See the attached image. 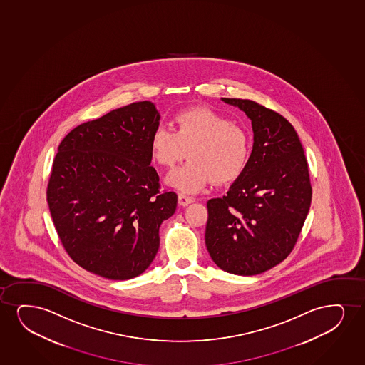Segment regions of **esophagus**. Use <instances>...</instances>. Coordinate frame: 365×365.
I'll list each match as a JSON object with an SVG mask.
<instances>
[{
	"label": "esophagus",
	"mask_w": 365,
	"mask_h": 365,
	"mask_svg": "<svg viewBox=\"0 0 365 365\" xmlns=\"http://www.w3.org/2000/svg\"><path fill=\"white\" fill-rule=\"evenodd\" d=\"M178 201H179V205H180V206H184L185 207V206H187V205L192 202L194 200L189 197V196H185V195L180 194L178 196Z\"/></svg>",
	"instance_id": "34e87169"
}]
</instances>
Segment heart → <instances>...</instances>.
<instances>
[{"label": "heart", "mask_w": 365, "mask_h": 365, "mask_svg": "<svg viewBox=\"0 0 365 365\" xmlns=\"http://www.w3.org/2000/svg\"><path fill=\"white\" fill-rule=\"evenodd\" d=\"M190 162L166 178V184L184 194H196L210 181L226 184L245 170L250 153L248 133L228 117L207 108L181 112L175 132L158 125L150 138L153 160L173 168L186 157Z\"/></svg>", "instance_id": "heart-1"}]
</instances>
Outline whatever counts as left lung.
Masks as SVG:
<instances>
[{
  "mask_svg": "<svg viewBox=\"0 0 365 365\" xmlns=\"http://www.w3.org/2000/svg\"><path fill=\"white\" fill-rule=\"evenodd\" d=\"M252 120L253 149L226 196L208 200L205 242L218 268L250 277L282 263L307 217L312 187L290 122L257 102L222 98Z\"/></svg>",
  "mask_w": 365,
  "mask_h": 365,
  "instance_id": "8db88e82",
  "label": "left lung"
}]
</instances>
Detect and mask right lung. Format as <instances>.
<instances>
[{"mask_svg": "<svg viewBox=\"0 0 365 365\" xmlns=\"http://www.w3.org/2000/svg\"><path fill=\"white\" fill-rule=\"evenodd\" d=\"M160 115L134 102L78 125L58 148L46 201L58 235L81 268L111 280L138 277L159 250V227L176 210L159 192L150 138Z\"/></svg>", "mask_w": 365, "mask_h": 365, "instance_id": "add662e5", "label": "right lung"}]
</instances>
